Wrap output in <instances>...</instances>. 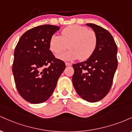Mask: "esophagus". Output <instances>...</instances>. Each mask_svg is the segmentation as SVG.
Here are the masks:
<instances>
[{"instance_id":"1","label":"esophagus","mask_w":132,"mask_h":132,"mask_svg":"<svg viewBox=\"0 0 132 132\" xmlns=\"http://www.w3.org/2000/svg\"><path fill=\"white\" fill-rule=\"evenodd\" d=\"M65 64H66V66H72V64H71V63H68V62H66V63H65Z\"/></svg>"}]
</instances>
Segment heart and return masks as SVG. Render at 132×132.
Segmentation results:
<instances>
[{
	"instance_id": "heart-1",
	"label": "heart",
	"mask_w": 132,
	"mask_h": 132,
	"mask_svg": "<svg viewBox=\"0 0 132 132\" xmlns=\"http://www.w3.org/2000/svg\"><path fill=\"white\" fill-rule=\"evenodd\" d=\"M97 45V38L94 31L78 25L66 27L62 30L61 36L53 35L50 40V49L54 53L71 48L67 52L57 55L64 60H88L95 52Z\"/></svg>"
}]
</instances>
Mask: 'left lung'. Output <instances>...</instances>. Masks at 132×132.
I'll use <instances>...</instances> for the list:
<instances>
[{"mask_svg": "<svg viewBox=\"0 0 132 132\" xmlns=\"http://www.w3.org/2000/svg\"><path fill=\"white\" fill-rule=\"evenodd\" d=\"M97 38L95 52L87 61L72 65L75 73L72 81L81 97L95 102L109 93L117 68V46L112 35L102 27L87 23Z\"/></svg>", "mask_w": 132, "mask_h": 132, "instance_id": "obj_1", "label": "left lung"}]
</instances>
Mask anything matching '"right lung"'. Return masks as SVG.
<instances>
[{"label": "right lung", "instance_id": "obj_1", "mask_svg": "<svg viewBox=\"0 0 132 132\" xmlns=\"http://www.w3.org/2000/svg\"><path fill=\"white\" fill-rule=\"evenodd\" d=\"M60 28L51 25L34 27L23 34L15 49L12 72L16 89L31 104L50 97L66 68L50 50V38Z\"/></svg>", "mask_w": 132, "mask_h": 132}]
</instances>
